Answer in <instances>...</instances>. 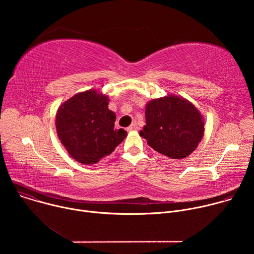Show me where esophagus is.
Returning a JSON list of instances; mask_svg holds the SVG:
<instances>
[{"label": "esophagus", "mask_w": 254, "mask_h": 254, "mask_svg": "<svg viewBox=\"0 0 254 254\" xmlns=\"http://www.w3.org/2000/svg\"><path fill=\"white\" fill-rule=\"evenodd\" d=\"M127 129L128 131H129V130H135V129H137V125L133 123V124H132L131 126H129V127L127 128Z\"/></svg>", "instance_id": "34e87169"}]
</instances>
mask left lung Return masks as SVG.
<instances>
[{
    "label": "left lung",
    "mask_w": 254,
    "mask_h": 254,
    "mask_svg": "<svg viewBox=\"0 0 254 254\" xmlns=\"http://www.w3.org/2000/svg\"><path fill=\"white\" fill-rule=\"evenodd\" d=\"M139 134L158 153L180 160L197 148L204 134V122L191 102L169 95L148 103L146 126Z\"/></svg>",
    "instance_id": "8db88e82"
}]
</instances>
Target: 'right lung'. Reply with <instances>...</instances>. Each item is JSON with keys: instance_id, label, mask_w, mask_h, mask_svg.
I'll list each match as a JSON object with an SVG mask.
<instances>
[{"instance_id": "1", "label": "right lung", "mask_w": 254, "mask_h": 254, "mask_svg": "<svg viewBox=\"0 0 254 254\" xmlns=\"http://www.w3.org/2000/svg\"><path fill=\"white\" fill-rule=\"evenodd\" d=\"M107 105L105 95L88 90L58 108L57 134L69 155L81 164H96L111 155L127 134L124 128H115L116 115Z\"/></svg>"}]
</instances>
